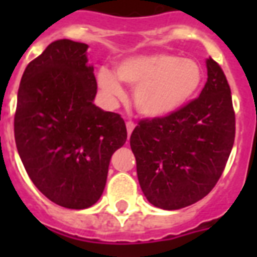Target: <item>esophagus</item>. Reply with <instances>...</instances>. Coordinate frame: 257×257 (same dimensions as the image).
Instances as JSON below:
<instances>
[{"mask_svg": "<svg viewBox=\"0 0 257 257\" xmlns=\"http://www.w3.org/2000/svg\"><path fill=\"white\" fill-rule=\"evenodd\" d=\"M135 129V123L132 122V121H128L126 122V132H128V136H131V134L134 132Z\"/></svg>", "mask_w": 257, "mask_h": 257, "instance_id": "obj_1", "label": "esophagus"}]
</instances>
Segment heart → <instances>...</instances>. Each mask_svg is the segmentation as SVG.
Instances as JSON below:
<instances>
[{
  "label": "heart",
  "mask_w": 257,
  "mask_h": 257,
  "mask_svg": "<svg viewBox=\"0 0 257 257\" xmlns=\"http://www.w3.org/2000/svg\"><path fill=\"white\" fill-rule=\"evenodd\" d=\"M119 81L135 86L132 99L142 115L160 118L178 111L193 97L202 81V70L193 59L169 53L123 59L115 66V74L104 67L97 71V85L107 103L123 97Z\"/></svg>",
  "instance_id": "b5f03b06"
}]
</instances>
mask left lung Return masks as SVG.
Listing matches in <instances>:
<instances>
[{
  "instance_id": "obj_1",
  "label": "left lung",
  "mask_w": 257,
  "mask_h": 257,
  "mask_svg": "<svg viewBox=\"0 0 257 257\" xmlns=\"http://www.w3.org/2000/svg\"><path fill=\"white\" fill-rule=\"evenodd\" d=\"M206 70L199 97L167 117L140 121L131 135L140 187L157 208L176 210L204 198L231 153V90L213 59H206Z\"/></svg>"
}]
</instances>
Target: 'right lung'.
<instances>
[{"mask_svg": "<svg viewBox=\"0 0 257 257\" xmlns=\"http://www.w3.org/2000/svg\"><path fill=\"white\" fill-rule=\"evenodd\" d=\"M88 45L59 40L26 67L15 114V142L31 182L68 209L97 202L114 151L126 142L119 114L93 103L97 84Z\"/></svg>", "mask_w": 257, "mask_h": 257, "instance_id": "add662e5", "label": "right lung"}]
</instances>
